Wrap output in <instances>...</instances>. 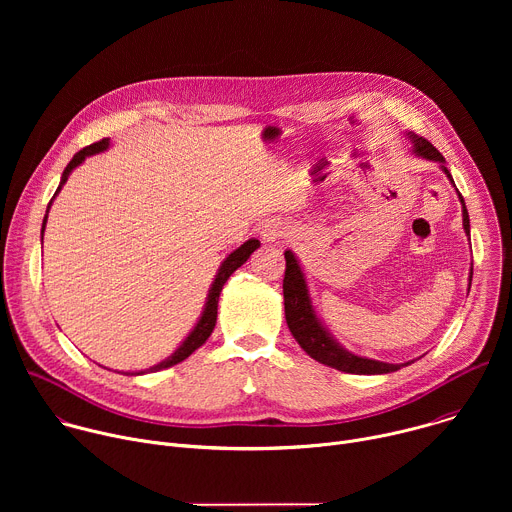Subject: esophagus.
<instances>
[{
  "mask_svg": "<svg viewBox=\"0 0 512 512\" xmlns=\"http://www.w3.org/2000/svg\"><path fill=\"white\" fill-rule=\"evenodd\" d=\"M285 231H287V227L281 223V221H267L265 225H263V229H261V239L265 241V243H277L281 237H285Z\"/></svg>",
  "mask_w": 512,
  "mask_h": 512,
  "instance_id": "obj_1",
  "label": "esophagus"
}]
</instances>
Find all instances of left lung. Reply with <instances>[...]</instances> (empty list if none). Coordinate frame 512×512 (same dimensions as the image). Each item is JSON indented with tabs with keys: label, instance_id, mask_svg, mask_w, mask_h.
<instances>
[{
	"label": "left lung",
	"instance_id": "obj_1",
	"mask_svg": "<svg viewBox=\"0 0 512 512\" xmlns=\"http://www.w3.org/2000/svg\"><path fill=\"white\" fill-rule=\"evenodd\" d=\"M409 141L413 143V154L417 158H425L431 162H437L442 166L444 174L452 180L450 170L446 168L444 156L437 152L433 145L425 139L415 135L413 131L407 133ZM458 192V190H456ZM458 198L462 202V223H464V233L470 237V216L466 210V202L462 194L458 192ZM285 277H283V304H285V322L291 332V336L296 338V342L318 362L326 364V367H332L342 373H352V375H387L395 373L401 367H407L411 362L403 364H389L381 360H373L367 356H358L348 352L342 344L334 340V336L324 328L320 318L316 316V310L312 306L310 298V289L306 275L300 267V261L294 251H285ZM470 281H472V269H470ZM470 285V283H468ZM470 291V287H468Z\"/></svg>",
	"mask_w": 512,
	"mask_h": 512
}]
</instances>
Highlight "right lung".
I'll use <instances>...</instances> for the list:
<instances>
[{
    "instance_id": "1",
    "label": "right lung",
    "mask_w": 512,
    "mask_h": 512,
    "mask_svg": "<svg viewBox=\"0 0 512 512\" xmlns=\"http://www.w3.org/2000/svg\"><path fill=\"white\" fill-rule=\"evenodd\" d=\"M107 148H109V139H101V141H97V143L87 145V148H83L81 152H77L75 156H72V160L68 162V166H66L64 172H62L60 184H58V188H56L52 200H54L56 194L62 190V186H64V182L68 180V176H70L72 170H75L77 166H81L89 156L101 154V152H105ZM52 200L48 202V210H50V206H52ZM48 210H46L44 221H42V235H44L46 221H48ZM259 245H261V243H259L257 239H249V241H245L239 249H235V251L221 263V267H218V273L214 275V281H212V285H210V289H208L206 304H204V310H202V314H200L196 326L192 328V332L184 338V342H182L166 360H162L160 364H154V367H150L148 371L125 373V375H143V373H158V371H162V369H170V367H174V364H178V362H182L184 358H188L196 348H200V346L208 340V336L212 334V330H214V324H216V308H218V296H221L223 285H225L227 279L251 257V253H253L255 249H259Z\"/></svg>"
}]
</instances>
